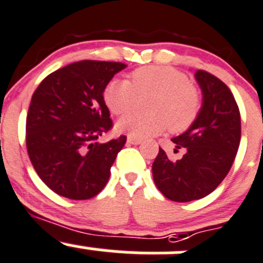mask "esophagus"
Listing matches in <instances>:
<instances>
[{
  "label": "esophagus",
  "mask_w": 263,
  "mask_h": 263,
  "mask_svg": "<svg viewBox=\"0 0 263 263\" xmlns=\"http://www.w3.org/2000/svg\"><path fill=\"white\" fill-rule=\"evenodd\" d=\"M127 142L131 145H139V144H141V140L137 139V137H135V136H128L127 137Z\"/></svg>",
  "instance_id": "1"
}]
</instances>
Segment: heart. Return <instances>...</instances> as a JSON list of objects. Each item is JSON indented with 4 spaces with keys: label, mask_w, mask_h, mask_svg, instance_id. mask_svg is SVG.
Instances as JSON below:
<instances>
[{
    "label": "heart",
    "mask_w": 263,
    "mask_h": 263,
    "mask_svg": "<svg viewBox=\"0 0 263 263\" xmlns=\"http://www.w3.org/2000/svg\"><path fill=\"white\" fill-rule=\"evenodd\" d=\"M140 98L152 96L150 113H129L117 122V129L129 136L146 139L170 127L181 132L187 128L200 110L198 90L183 73L170 67L149 65L132 73V83L114 78L104 90V101L111 113L121 116L132 110Z\"/></svg>",
    "instance_id": "b5f03b06"
}]
</instances>
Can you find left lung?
Listing matches in <instances>:
<instances>
[{
  "mask_svg": "<svg viewBox=\"0 0 263 263\" xmlns=\"http://www.w3.org/2000/svg\"><path fill=\"white\" fill-rule=\"evenodd\" d=\"M202 106L195 121L172 141L183 147L181 159L171 160L159 147L153 178L160 193L173 202H191L212 193L233 165L240 144V113L228 86L215 76L198 70Z\"/></svg>",
  "mask_w": 263,
  "mask_h": 263,
  "instance_id": "8db88e82",
  "label": "left lung"
}]
</instances>
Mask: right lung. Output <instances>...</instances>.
Listing matches in <instances>:
<instances>
[{
    "mask_svg": "<svg viewBox=\"0 0 263 263\" xmlns=\"http://www.w3.org/2000/svg\"><path fill=\"white\" fill-rule=\"evenodd\" d=\"M126 67L78 61L48 74L33 93L27 116L28 155L41 180L64 198L90 199L108 182L127 139L99 142L113 126L104 90Z\"/></svg>",
    "mask_w": 263,
    "mask_h": 263,
    "instance_id": "1",
    "label": "right lung"
}]
</instances>
